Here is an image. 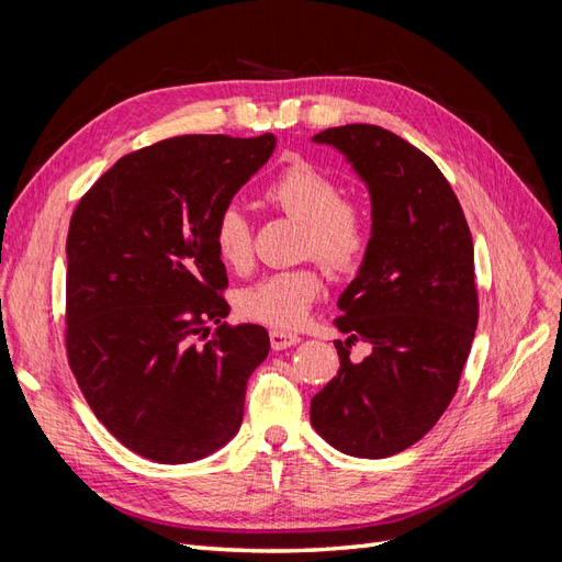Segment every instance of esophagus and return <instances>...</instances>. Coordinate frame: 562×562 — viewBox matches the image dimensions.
Instances as JSON below:
<instances>
[{"label":"esophagus","mask_w":562,"mask_h":562,"mask_svg":"<svg viewBox=\"0 0 562 562\" xmlns=\"http://www.w3.org/2000/svg\"><path fill=\"white\" fill-rule=\"evenodd\" d=\"M269 339H271V347L281 351V349H288V347H295L300 342V335L285 333V330H271Z\"/></svg>","instance_id":"1"}]
</instances>
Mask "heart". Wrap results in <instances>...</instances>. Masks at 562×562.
Listing matches in <instances>:
<instances>
[{
    "instance_id": "b5f03b06",
    "label": "heart",
    "mask_w": 562,
    "mask_h": 562,
    "mask_svg": "<svg viewBox=\"0 0 562 562\" xmlns=\"http://www.w3.org/2000/svg\"><path fill=\"white\" fill-rule=\"evenodd\" d=\"M265 199L304 223V252L314 255L335 274H349L366 258L372 241V215L366 203L345 199V187L316 164L295 159L265 187ZM213 244L220 262L244 271L252 260L250 223L241 206L229 203L217 213ZM323 293L316 267L283 269L244 288L236 307L277 330L302 326Z\"/></svg>"
}]
</instances>
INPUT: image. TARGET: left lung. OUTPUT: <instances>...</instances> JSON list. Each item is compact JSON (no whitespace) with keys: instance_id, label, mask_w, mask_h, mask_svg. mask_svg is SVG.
Segmentation results:
<instances>
[{"instance_id":"obj_1","label":"left lung","mask_w":562,"mask_h":562,"mask_svg":"<svg viewBox=\"0 0 562 562\" xmlns=\"http://www.w3.org/2000/svg\"><path fill=\"white\" fill-rule=\"evenodd\" d=\"M342 155L370 194L372 241L339 295L337 375L312 398V427L335 450L382 459L427 434L450 405L473 345L479 295L462 206L438 166L382 126L312 138ZM372 347L361 364L348 347Z\"/></svg>"}]
</instances>
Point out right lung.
Wrapping results in <instances>:
<instances>
[{"instance_id": "obj_1", "label": "right lung", "mask_w": 562, "mask_h": 562, "mask_svg": "<svg viewBox=\"0 0 562 562\" xmlns=\"http://www.w3.org/2000/svg\"><path fill=\"white\" fill-rule=\"evenodd\" d=\"M274 147L271 133L178 135L119 159L72 213L67 359L95 417L151 462H196L241 427L269 335L223 323L213 225Z\"/></svg>"}]
</instances>
